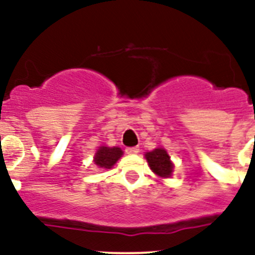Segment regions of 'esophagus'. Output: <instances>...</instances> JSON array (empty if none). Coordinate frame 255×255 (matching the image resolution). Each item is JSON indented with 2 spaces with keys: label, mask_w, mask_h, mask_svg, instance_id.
I'll return each mask as SVG.
<instances>
[{
  "label": "esophagus",
  "mask_w": 255,
  "mask_h": 255,
  "mask_svg": "<svg viewBox=\"0 0 255 255\" xmlns=\"http://www.w3.org/2000/svg\"><path fill=\"white\" fill-rule=\"evenodd\" d=\"M138 151H139L138 146H128V148H126V153L127 154H137Z\"/></svg>",
  "instance_id": "esophagus-1"
}]
</instances>
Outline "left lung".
<instances>
[{
  "mask_svg": "<svg viewBox=\"0 0 255 255\" xmlns=\"http://www.w3.org/2000/svg\"><path fill=\"white\" fill-rule=\"evenodd\" d=\"M145 159L148 160L151 170L160 177H168L173 173V163L170 161V156L166 150L158 148L145 154Z\"/></svg>",
  "mask_w": 255,
  "mask_h": 255,
  "instance_id": "obj_1",
  "label": "left lung"
}]
</instances>
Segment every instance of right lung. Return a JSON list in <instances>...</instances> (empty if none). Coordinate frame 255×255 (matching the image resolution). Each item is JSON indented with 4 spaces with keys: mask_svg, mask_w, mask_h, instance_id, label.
<instances>
[{
    "mask_svg": "<svg viewBox=\"0 0 255 255\" xmlns=\"http://www.w3.org/2000/svg\"><path fill=\"white\" fill-rule=\"evenodd\" d=\"M122 154L123 151L117 146H113V148L100 146L99 150L96 151V155H95V164L99 168L110 169L117 163V160L122 156Z\"/></svg>",
    "mask_w": 255,
    "mask_h": 255,
    "instance_id": "obj_1",
    "label": "right lung"
}]
</instances>
